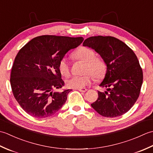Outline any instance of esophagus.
<instances>
[{
  "instance_id": "34e87169",
  "label": "esophagus",
  "mask_w": 153,
  "mask_h": 153,
  "mask_svg": "<svg viewBox=\"0 0 153 153\" xmlns=\"http://www.w3.org/2000/svg\"><path fill=\"white\" fill-rule=\"evenodd\" d=\"M87 89L85 88H82V89H78V91L80 92H83V93H85V91H87Z\"/></svg>"
}]
</instances>
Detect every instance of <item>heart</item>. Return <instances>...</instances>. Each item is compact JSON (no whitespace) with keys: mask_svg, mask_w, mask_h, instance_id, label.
<instances>
[{"mask_svg":"<svg viewBox=\"0 0 153 153\" xmlns=\"http://www.w3.org/2000/svg\"><path fill=\"white\" fill-rule=\"evenodd\" d=\"M73 57L77 60L85 62L82 76H73L66 82L68 87L72 89H82L91 83L93 77L96 79H101L105 76L107 66L103 58L95 56V52L86 47H81L74 52ZM58 70L64 77L70 75V64L66 58H62L58 63Z\"/></svg>","mask_w":153,"mask_h":153,"instance_id":"1","label":"heart"}]
</instances>
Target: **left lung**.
Masks as SVG:
<instances>
[{
    "label": "left lung",
    "instance_id": "8db88e82",
    "mask_svg": "<svg viewBox=\"0 0 153 153\" xmlns=\"http://www.w3.org/2000/svg\"><path fill=\"white\" fill-rule=\"evenodd\" d=\"M83 46L92 48L106 63L107 71L100 83L107 91L98 92L91 106L99 114L114 118L128 112L137 101L143 79L142 68L134 52L112 36L90 37Z\"/></svg>",
    "mask_w": 153,
    "mask_h": 153
}]
</instances>
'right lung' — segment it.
<instances>
[{"label":"right lung","mask_w":153,"mask_h":153,"mask_svg":"<svg viewBox=\"0 0 153 153\" xmlns=\"http://www.w3.org/2000/svg\"><path fill=\"white\" fill-rule=\"evenodd\" d=\"M83 38L41 35L25 45L15 58L10 74L13 95L24 111L37 118L54 115L71 90L62 89L58 63ZM62 90L56 92L55 90Z\"/></svg>","instance_id":"obj_1"}]
</instances>
